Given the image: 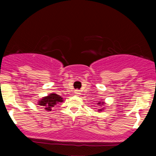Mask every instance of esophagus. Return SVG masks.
I'll return each mask as SVG.
<instances>
[{
  "label": "esophagus",
  "mask_w": 156,
  "mask_h": 156,
  "mask_svg": "<svg viewBox=\"0 0 156 156\" xmlns=\"http://www.w3.org/2000/svg\"><path fill=\"white\" fill-rule=\"evenodd\" d=\"M75 94H76V95H78V96H79L80 94H81V90H75Z\"/></svg>",
  "instance_id": "obj_1"
}]
</instances>
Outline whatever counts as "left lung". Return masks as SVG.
Masks as SVG:
<instances>
[{"label": "left lung", "instance_id": "8db88e82", "mask_svg": "<svg viewBox=\"0 0 156 156\" xmlns=\"http://www.w3.org/2000/svg\"><path fill=\"white\" fill-rule=\"evenodd\" d=\"M100 103H101V102H100V103H99L98 104H100ZM100 110H102V109H100Z\"/></svg>", "mask_w": 156, "mask_h": 156}]
</instances>
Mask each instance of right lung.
I'll use <instances>...</instances> for the list:
<instances>
[{"label":"right lung","mask_w":156,"mask_h":156,"mask_svg":"<svg viewBox=\"0 0 156 156\" xmlns=\"http://www.w3.org/2000/svg\"><path fill=\"white\" fill-rule=\"evenodd\" d=\"M63 101L62 98L60 96L57 95L56 94H51L48 97H44L43 99L39 101L38 105L44 106L47 111H51L52 108L58 103H62Z\"/></svg>","instance_id":"obj_1"}]
</instances>
